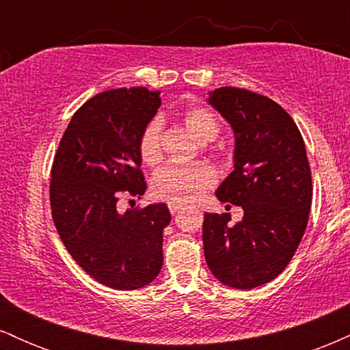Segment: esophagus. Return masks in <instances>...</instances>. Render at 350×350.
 I'll use <instances>...</instances> for the list:
<instances>
[{
	"label": "esophagus",
	"instance_id": "1",
	"mask_svg": "<svg viewBox=\"0 0 350 350\" xmlns=\"http://www.w3.org/2000/svg\"><path fill=\"white\" fill-rule=\"evenodd\" d=\"M184 206L180 202H176V200H171V202H167V208H170L171 214H178V212L183 208Z\"/></svg>",
	"mask_w": 350,
	"mask_h": 350
}]
</instances>
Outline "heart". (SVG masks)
Segmentation results:
<instances>
[{"instance_id": "b5f03b06", "label": "heart", "mask_w": 350, "mask_h": 350, "mask_svg": "<svg viewBox=\"0 0 350 350\" xmlns=\"http://www.w3.org/2000/svg\"><path fill=\"white\" fill-rule=\"evenodd\" d=\"M186 130L199 143L215 139L220 131V122L211 108L192 105L179 113ZM139 158L148 166H154L161 159V122L151 120L144 124L138 139ZM215 183V171L206 163L178 164L167 163L154 172L151 180L152 194L163 200L192 202Z\"/></svg>"}]
</instances>
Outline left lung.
<instances>
[{
	"mask_svg": "<svg viewBox=\"0 0 350 350\" xmlns=\"http://www.w3.org/2000/svg\"><path fill=\"white\" fill-rule=\"evenodd\" d=\"M208 103L235 135V170L215 196L242 206L243 219L228 226L230 214L204 215V255L217 280L252 290L288 267L306 230L312 200L306 148L291 116L265 95L220 87Z\"/></svg>",
	"mask_w": 350,
	"mask_h": 350,
	"instance_id": "left-lung-1",
	"label": "left lung"
}]
</instances>
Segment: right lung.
Listing matches in <instances>:
<instances>
[{
  "mask_svg": "<svg viewBox=\"0 0 350 350\" xmlns=\"http://www.w3.org/2000/svg\"><path fill=\"white\" fill-rule=\"evenodd\" d=\"M159 92L144 87L102 92L72 116L51 170V211L60 240L87 275L113 290H138L163 267L166 204L128 208L146 183L138 139L156 115Z\"/></svg>",
  "mask_w": 350,
  "mask_h": 350,
  "instance_id": "obj_1",
  "label": "right lung"
}]
</instances>
